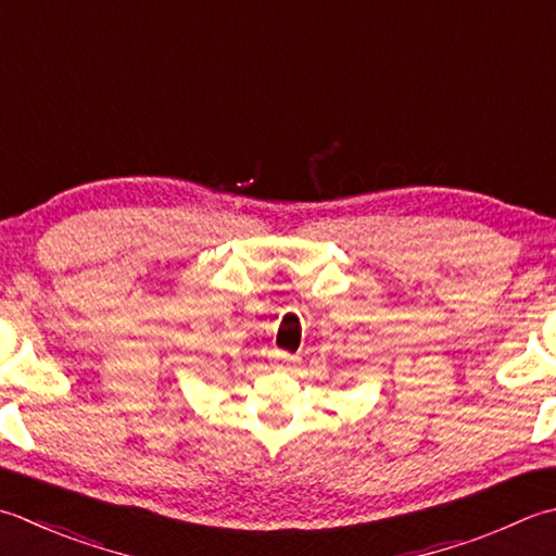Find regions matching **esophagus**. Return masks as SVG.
I'll use <instances>...</instances> for the list:
<instances>
[{
  "mask_svg": "<svg viewBox=\"0 0 556 556\" xmlns=\"http://www.w3.org/2000/svg\"><path fill=\"white\" fill-rule=\"evenodd\" d=\"M277 358H279V364H281V368H285V371H291V366H293V356L291 354L277 352Z\"/></svg>",
  "mask_w": 556,
  "mask_h": 556,
  "instance_id": "34e87169",
  "label": "esophagus"
}]
</instances>
